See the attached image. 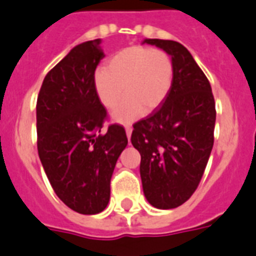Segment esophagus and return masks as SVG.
Listing matches in <instances>:
<instances>
[{
    "label": "esophagus",
    "instance_id": "1",
    "mask_svg": "<svg viewBox=\"0 0 256 256\" xmlns=\"http://www.w3.org/2000/svg\"><path fill=\"white\" fill-rule=\"evenodd\" d=\"M126 135H128V139L130 140L131 138V132H132V128H131V126H126Z\"/></svg>",
    "mask_w": 256,
    "mask_h": 256
}]
</instances>
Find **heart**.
<instances>
[{
    "mask_svg": "<svg viewBox=\"0 0 256 256\" xmlns=\"http://www.w3.org/2000/svg\"><path fill=\"white\" fill-rule=\"evenodd\" d=\"M174 81V63L161 48L131 46L116 52L106 70L94 76V90L102 106L114 110L113 118L121 124L136 121L164 104Z\"/></svg>",
    "mask_w": 256,
    "mask_h": 256,
    "instance_id": "obj_1",
    "label": "heart"
}]
</instances>
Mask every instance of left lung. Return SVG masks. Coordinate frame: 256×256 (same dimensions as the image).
Masks as SVG:
<instances>
[{
  "instance_id": "left-lung-1",
  "label": "left lung",
  "mask_w": 256,
  "mask_h": 256,
  "mask_svg": "<svg viewBox=\"0 0 256 256\" xmlns=\"http://www.w3.org/2000/svg\"><path fill=\"white\" fill-rule=\"evenodd\" d=\"M174 63L166 100L132 125L131 143L140 153L143 190L162 210L183 205L197 190L214 146L216 110L210 82L182 44L150 38Z\"/></svg>"
}]
</instances>
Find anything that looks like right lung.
Here are the masks:
<instances>
[{
    "instance_id": "add662e5",
    "label": "right lung",
    "mask_w": 256,
    "mask_h": 256,
    "mask_svg": "<svg viewBox=\"0 0 256 256\" xmlns=\"http://www.w3.org/2000/svg\"><path fill=\"white\" fill-rule=\"evenodd\" d=\"M100 40L84 42L46 74L37 98V150L51 186L80 214H98L110 197V178L128 136L103 130L106 110L94 90Z\"/></svg>"
}]
</instances>
